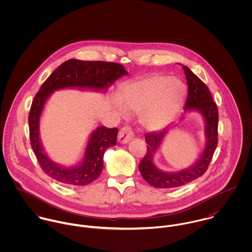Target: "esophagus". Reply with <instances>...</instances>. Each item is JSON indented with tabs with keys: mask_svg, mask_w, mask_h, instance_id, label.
Wrapping results in <instances>:
<instances>
[{
	"mask_svg": "<svg viewBox=\"0 0 252 252\" xmlns=\"http://www.w3.org/2000/svg\"><path fill=\"white\" fill-rule=\"evenodd\" d=\"M134 137L133 130L130 126H125L120 129L118 133V142L121 144L128 143Z\"/></svg>",
	"mask_w": 252,
	"mask_h": 252,
	"instance_id": "34e87169",
	"label": "esophagus"
}]
</instances>
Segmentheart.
<instances>
[{
    "instance_id": "1",
    "label": "heart",
    "mask_w": 252,
    "mask_h": 252,
    "mask_svg": "<svg viewBox=\"0 0 252 252\" xmlns=\"http://www.w3.org/2000/svg\"><path fill=\"white\" fill-rule=\"evenodd\" d=\"M185 93L186 86L180 78L155 74L125 86L120 100L128 111L140 113V121L145 128L155 130L172 120ZM116 105L122 113L125 112L121 104Z\"/></svg>"
}]
</instances>
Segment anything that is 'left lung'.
Segmentation results:
<instances>
[{
    "instance_id": "8db88e82",
    "label": "left lung",
    "mask_w": 252,
    "mask_h": 252,
    "mask_svg": "<svg viewBox=\"0 0 252 252\" xmlns=\"http://www.w3.org/2000/svg\"><path fill=\"white\" fill-rule=\"evenodd\" d=\"M186 77L188 90L184 110L196 109L202 112L206 120L207 144L201 158L191 168L179 173H165L153 163V155L160 146L169 127L145 135L146 153L142 159L139 170L144 180L156 188H174L182 186L202 177L209 168L218 143V110L208 86L185 66H182Z\"/></svg>"
}]
</instances>
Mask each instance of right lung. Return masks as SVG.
Instances as JSON below:
<instances>
[{
	"instance_id": "obj_1",
	"label": "right lung",
	"mask_w": 252,
	"mask_h": 252,
	"mask_svg": "<svg viewBox=\"0 0 252 252\" xmlns=\"http://www.w3.org/2000/svg\"><path fill=\"white\" fill-rule=\"evenodd\" d=\"M128 72L122 65L105 61H80L71 59L61 64L42 83L32 102L29 112L30 143L36 160L48 177L74 186L90 184L98 179L104 166V154L117 140V128L99 127L91 136L80 166L64 168L54 164L45 154L38 138V121L44 103L52 91L67 88H93L104 90Z\"/></svg>"
}]
</instances>
